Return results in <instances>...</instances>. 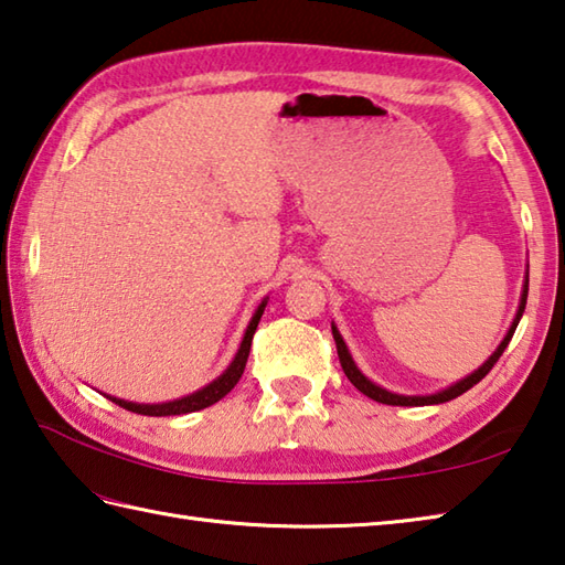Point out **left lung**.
Here are the masks:
<instances>
[{
	"label": "left lung",
	"mask_w": 565,
	"mask_h": 565,
	"mask_svg": "<svg viewBox=\"0 0 565 565\" xmlns=\"http://www.w3.org/2000/svg\"><path fill=\"white\" fill-rule=\"evenodd\" d=\"M526 295H529V275H526V282H524V292H522V302H520V312H516V317H514V321H512V327H510V331H508V337H504V341L500 343L498 347V351H494L490 359L482 363L476 373H470L468 377H463L460 380V383H456V385H451L448 390H444V393H436V395H429V397H405V395H393V393H387V390H383V387H377V385H373L371 380H367L359 367H355V363H353V359H351V353H349V349H347V343H343V339H341V333L331 327V333H333V341H337V351H339V361H341V367H343V373H347V377L351 380V383L361 390L363 395H367L371 399H375V402H383V405H402V407H417V405H439V402H448V399H454V397H458V395H463L466 390H470L473 385H478L482 377H486L490 371H492V365L500 361V355H502V351L508 349V343L512 341V337H514V329H516V324H520V319H522V315H524V307H526Z\"/></svg>",
	"instance_id": "8db88e82"
}]
</instances>
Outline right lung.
<instances>
[{
  "mask_svg": "<svg viewBox=\"0 0 565 565\" xmlns=\"http://www.w3.org/2000/svg\"><path fill=\"white\" fill-rule=\"evenodd\" d=\"M263 309H266V302H263L258 307V312L253 315L250 324L246 329V337H244V341H241V349L236 353L234 363L228 365L226 371L214 380V383L202 387L200 393L188 395V397L175 399V402H166V405H134V402H124V399H117V397H109V399L117 402L119 407L129 409V412L146 414V417H170V414H190V412H198V409H204V407L214 405V402H218L224 395L232 393V387L238 383L241 375H244V367H246V361H248V351H250V341H253V333H256V327H258V321H260Z\"/></svg>",
  "mask_w": 565,
  "mask_h": 565,
  "instance_id": "add662e5",
  "label": "right lung"
}]
</instances>
